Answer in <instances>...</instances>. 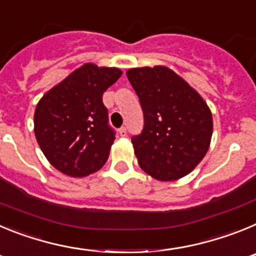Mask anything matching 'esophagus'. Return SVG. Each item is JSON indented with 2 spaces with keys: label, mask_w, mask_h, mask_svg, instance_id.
<instances>
[{
  "label": "esophagus",
  "mask_w": 256,
  "mask_h": 256,
  "mask_svg": "<svg viewBox=\"0 0 256 256\" xmlns=\"http://www.w3.org/2000/svg\"><path fill=\"white\" fill-rule=\"evenodd\" d=\"M119 134H120L122 137H126V128L122 126L120 130H119Z\"/></svg>",
  "instance_id": "1"
}]
</instances>
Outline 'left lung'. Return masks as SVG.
<instances>
[{
	"mask_svg": "<svg viewBox=\"0 0 256 256\" xmlns=\"http://www.w3.org/2000/svg\"><path fill=\"white\" fill-rule=\"evenodd\" d=\"M126 76L144 110V130L132 138L141 169L162 182L190 174L204 159L212 141L208 104L168 66L133 68Z\"/></svg>",
	"mask_w": 256,
	"mask_h": 256,
	"instance_id": "1",
	"label": "left lung"
}]
</instances>
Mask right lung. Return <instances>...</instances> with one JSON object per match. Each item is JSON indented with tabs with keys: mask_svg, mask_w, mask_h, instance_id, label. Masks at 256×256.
<instances>
[{
	"mask_svg": "<svg viewBox=\"0 0 256 256\" xmlns=\"http://www.w3.org/2000/svg\"><path fill=\"white\" fill-rule=\"evenodd\" d=\"M123 74L118 68L82 65L47 91L34 112V134L50 164L69 177L100 170L115 136L102 94Z\"/></svg>",
	"mask_w": 256,
	"mask_h": 256,
	"instance_id": "obj_1",
	"label": "right lung"
}]
</instances>
